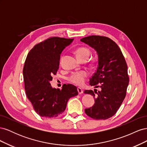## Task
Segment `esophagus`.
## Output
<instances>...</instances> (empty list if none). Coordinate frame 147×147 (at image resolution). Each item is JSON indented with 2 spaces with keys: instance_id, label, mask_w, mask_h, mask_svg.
<instances>
[{
  "instance_id": "1",
  "label": "esophagus",
  "mask_w": 147,
  "mask_h": 147,
  "mask_svg": "<svg viewBox=\"0 0 147 147\" xmlns=\"http://www.w3.org/2000/svg\"><path fill=\"white\" fill-rule=\"evenodd\" d=\"M77 90H78V94H81L83 93V90L81 88H77Z\"/></svg>"
}]
</instances>
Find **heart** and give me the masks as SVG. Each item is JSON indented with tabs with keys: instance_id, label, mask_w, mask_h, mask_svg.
I'll list each match as a JSON object with an SVG mask.
<instances>
[{
	"instance_id": "b5f03b06",
	"label": "heart",
	"mask_w": 147,
	"mask_h": 147,
	"mask_svg": "<svg viewBox=\"0 0 147 147\" xmlns=\"http://www.w3.org/2000/svg\"><path fill=\"white\" fill-rule=\"evenodd\" d=\"M77 56L79 59H82L84 58H86L88 59L90 55V50L86 47H80L77 48L76 51ZM88 76V72L85 70H82L79 71V72H73L70 76L68 77V80L77 85H81L82 84L85 79Z\"/></svg>"
}]
</instances>
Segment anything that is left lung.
Instances as JSON below:
<instances>
[{
  "label": "left lung",
  "mask_w": 147,
  "mask_h": 147,
  "mask_svg": "<svg viewBox=\"0 0 147 147\" xmlns=\"http://www.w3.org/2000/svg\"><path fill=\"white\" fill-rule=\"evenodd\" d=\"M80 40L97 51L98 65L90 80V84L100 90H85L93 96L95 103L84 110L86 114L94 119H107L117 113L126 95L129 84L127 66L117 44L109 37L91 35Z\"/></svg>",
  "instance_id": "8db88e82"
}]
</instances>
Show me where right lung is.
<instances>
[{
  "mask_svg": "<svg viewBox=\"0 0 147 147\" xmlns=\"http://www.w3.org/2000/svg\"><path fill=\"white\" fill-rule=\"evenodd\" d=\"M74 38L53 37L35 45L29 52L23 68L26 95L40 117L55 118L64 112L67 103L78 92L72 84L61 90L53 88L50 81L59 69L60 55Z\"/></svg>",
  "mask_w": 147,
  "mask_h": 147,
  "instance_id": "add662e5",
  "label": "right lung"
}]
</instances>
